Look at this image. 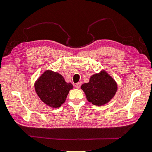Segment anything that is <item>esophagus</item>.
Masks as SVG:
<instances>
[{
    "label": "esophagus",
    "mask_w": 152,
    "mask_h": 152,
    "mask_svg": "<svg viewBox=\"0 0 152 152\" xmlns=\"http://www.w3.org/2000/svg\"><path fill=\"white\" fill-rule=\"evenodd\" d=\"M80 86H81V82H78L77 83H76L75 87L77 89H79L80 88Z\"/></svg>",
    "instance_id": "esophagus-1"
}]
</instances>
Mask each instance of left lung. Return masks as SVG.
Instances as JSON below:
<instances>
[{
	"label": "left lung",
	"instance_id": "obj_1",
	"mask_svg": "<svg viewBox=\"0 0 152 152\" xmlns=\"http://www.w3.org/2000/svg\"><path fill=\"white\" fill-rule=\"evenodd\" d=\"M88 101L96 106L108 103L114 97L118 89L117 83L106 71L91 76L89 82L82 85Z\"/></svg>",
	"mask_w": 152,
	"mask_h": 152
}]
</instances>
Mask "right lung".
<instances>
[{"instance_id": "right-lung-1", "label": "right lung", "mask_w": 152, "mask_h": 152, "mask_svg": "<svg viewBox=\"0 0 152 152\" xmlns=\"http://www.w3.org/2000/svg\"><path fill=\"white\" fill-rule=\"evenodd\" d=\"M34 88L42 101L50 107L56 108L65 101L73 86L71 83L66 82L60 74L48 70L37 80Z\"/></svg>"}]
</instances>
